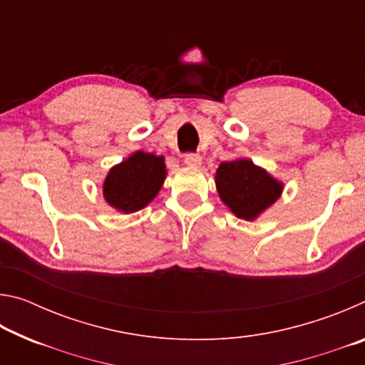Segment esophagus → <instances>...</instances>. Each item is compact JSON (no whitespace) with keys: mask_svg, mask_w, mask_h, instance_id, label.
<instances>
[{"mask_svg":"<svg viewBox=\"0 0 365 365\" xmlns=\"http://www.w3.org/2000/svg\"><path fill=\"white\" fill-rule=\"evenodd\" d=\"M201 163H202V158L200 154H195V153L185 154V164L190 165V168H200Z\"/></svg>","mask_w":365,"mask_h":365,"instance_id":"obj_1","label":"esophagus"}]
</instances>
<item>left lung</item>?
Returning <instances> with one entry per match:
<instances>
[{
	"label": "left lung",
	"instance_id": "left-lung-1",
	"mask_svg": "<svg viewBox=\"0 0 365 365\" xmlns=\"http://www.w3.org/2000/svg\"><path fill=\"white\" fill-rule=\"evenodd\" d=\"M215 187L225 206L245 220L257 219L283 191V183L251 159L220 163L215 172Z\"/></svg>",
	"mask_w": 365,
	"mask_h": 365
}]
</instances>
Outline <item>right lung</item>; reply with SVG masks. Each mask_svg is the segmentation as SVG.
Wrapping results in <instances>:
<instances>
[{"label":"right lung","instance_id":"right-lung-1","mask_svg":"<svg viewBox=\"0 0 365 365\" xmlns=\"http://www.w3.org/2000/svg\"><path fill=\"white\" fill-rule=\"evenodd\" d=\"M165 174L164 156L137 151L109 170L103 183V196L115 211L137 212L156 197Z\"/></svg>","mask_w":365,"mask_h":365}]
</instances>
